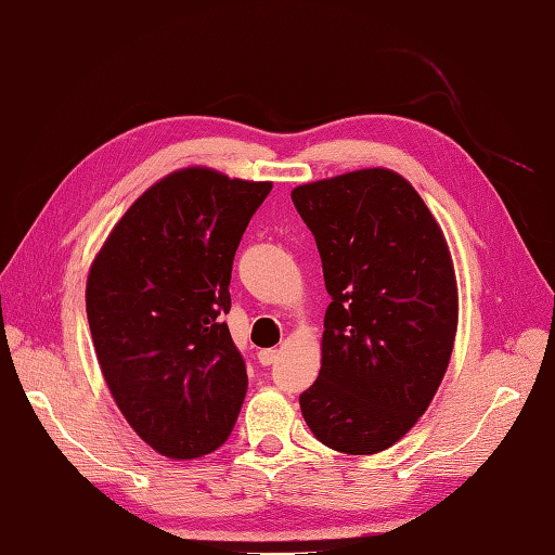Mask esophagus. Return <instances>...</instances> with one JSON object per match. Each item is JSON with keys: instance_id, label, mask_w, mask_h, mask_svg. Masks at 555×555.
Listing matches in <instances>:
<instances>
[{"instance_id": "obj_1", "label": "esophagus", "mask_w": 555, "mask_h": 555, "mask_svg": "<svg viewBox=\"0 0 555 555\" xmlns=\"http://www.w3.org/2000/svg\"><path fill=\"white\" fill-rule=\"evenodd\" d=\"M256 359L261 365H273L280 359V351L278 349H261L256 353Z\"/></svg>"}]
</instances>
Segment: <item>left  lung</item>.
<instances>
[{"label": "left lung", "instance_id": "1", "mask_svg": "<svg viewBox=\"0 0 555 555\" xmlns=\"http://www.w3.org/2000/svg\"><path fill=\"white\" fill-rule=\"evenodd\" d=\"M292 202L332 297L320 373L299 397L304 421L335 451H385L427 411L449 367L459 287L444 232L389 168L299 184Z\"/></svg>", "mask_w": 555, "mask_h": 555}]
</instances>
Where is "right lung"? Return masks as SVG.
Returning a JSON list of instances; mask_svg holds the SVG:
<instances>
[{
  "label": "right lung",
  "instance_id": "right-lung-1",
  "mask_svg": "<svg viewBox=\"0 0 555 555\" xmlns=\"http://www.w3.org/2000/svg\"><path fill=\"white\" fill-rule=\"evenodd\" d=\"M273 182L192 166L152 184L92 261L85 289L111 397L146 444L176 461L216 451L246 393L223 315L240 240Z\"/></svg>",
  "mask_w": 555,
  "mask_h": 555
}]
</instances>
